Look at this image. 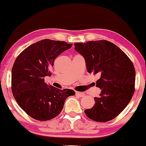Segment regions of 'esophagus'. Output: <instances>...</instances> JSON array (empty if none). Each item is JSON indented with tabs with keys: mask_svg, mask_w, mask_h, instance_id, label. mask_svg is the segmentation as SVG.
<instances>
[{
	"mask_svg": "<svg viewBox=\"0 0 146 146\" xmlns=\"http://www.w3.org/2000/svg\"><path fill=\"white\" fill-rule=\"evenodd\" d=\"M76 95L80 97V98L84 97L85 96L84 94L82 93V92H76Z\"/></svg>",
	"mask_w": 146,
	"mask_h": 146,
	"instance_id": "esophagus-1",
	"label": "esophagus"
}]
</instances>
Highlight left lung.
Returning a JSON list of instances; mask_svg holds the SVG:
<instances>
[{
    "label": "left lung",
    "mask_w": 146,
    "mask_h": 146,
    "mask_svg": "<svg viewBox=\"0 0 146 146\" xmlns=\"http://www.w3.org/2000/svg\"><path fill=\"white\" fill-rule=\"evenodd\" d=\"M74 49L84 58L88 73L98 74L101 89L95 104L84 111L89 118L106 122L115 118L130 102L134 93L135 71L127 56L107 40L75 43Z\"/></svg>",
    "instance_id": "left-lung-1"
}]
</instances>
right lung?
<instances>
[{
  "label": "right lung",
  "mask_w": 146,
  "mask_h": 146,
  "mask_svg": "<svg viewBox=\"0 0 146 146\" xmlns=\"http://www.w3.org/2000/svg\"><path fill=\"white\" fill-rule=\"evenodd\" d=\"M72 44L44 39L25 48L17 58L12 68V92L20 107L33 118L40 121L56 117L66 99L75 95L73 90H60L44 82L50 76V68L56 57Z\"/></svg>",
  "instance_id": "right-lung-1"
}]
</instances>
